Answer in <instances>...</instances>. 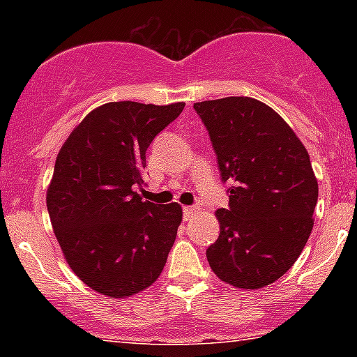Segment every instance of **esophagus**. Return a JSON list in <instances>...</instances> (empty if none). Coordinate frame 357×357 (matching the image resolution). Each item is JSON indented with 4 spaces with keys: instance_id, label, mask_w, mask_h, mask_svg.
I'll use <instances>...</instances> for the list:
<instances>
[{
    "instance_id": "34e87169",
    "label": "esophagus",
    "mask_w": 357,
    "mask_h": 357,
    "mask_svg": "<svg viewBox=\"0 0 357 357\" xmlns=\"http://www.w3.org/2000/svg\"><path fill=\"white\" fill-rule=\"evenodd\" d=\"M197 211H199V205H186V207H183V218L190 219Z\"/></svg>"
}]
</instances>
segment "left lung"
Returning <instances> with one entry per match:
<instances>
[{
    "label": "left lung",
    "mask_w": 357,
    "mask_h": 357,
    "mask_svg": "<svg viewBox=\"0 0 357 357\" xmlns=\"http://www.w3.org/2000/svg\"><path fill=\"white\" fill-rule=\"evenodd\" d=\"M229 183L228 208H218L219 238L207 248L212 271L238 289L282 278L307 242L318 181L305 146L262 102L228 96L193 105Z\"/></svg>",
    "instance_id": "1"
}]
</instances>
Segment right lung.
I'll return each mask as SVG.
<instances>
[{"label": "right lung", "instance_id": "1", "mask_svg": "<svg viewBox=\"0 0 357 357\" xmlns=\"http://www.w3.org/2000/svg\"><path fill=\"white\" fill-rule=\"evenodd\" d=\"M185 103L112 102L89 112L55 162L46 195L72 271L93 290L129 297L160 276L181 222L178 204L143 202L135 186L153 138Z\"/></svg>", "mask_w": 357, "mask_h": 357}]
</instances>
